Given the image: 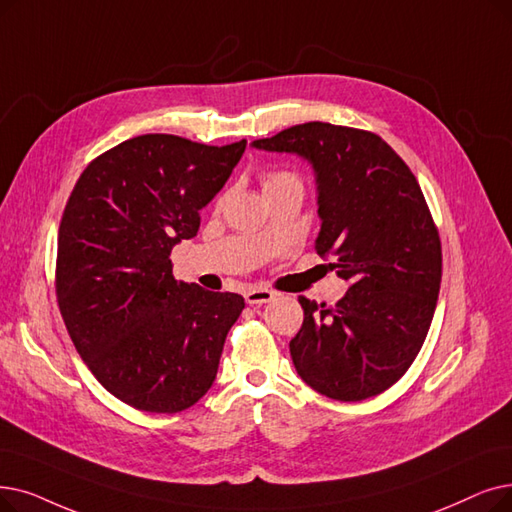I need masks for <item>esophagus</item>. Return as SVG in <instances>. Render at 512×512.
I'll return each mask as SVG.
<instances>
[{"label": "esophagus", "mask_w": 512, "mask_h": 512, "mask_svg": "<svg viewBox=\"0 0 512 512\" xmlns=\"http://www.w3.org/2000/svg\"><path fill=\"white\" fill-rule=\"evenodd\" d=\"M244 299H247L249 305H263L274 301L276 293L268 291V288H249V291L244 293Z\"/></svg>", "instance_id": "1"}]
</instances>
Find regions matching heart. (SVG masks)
Segmentation results:
<instances>
[{
	"mask_svg": "<svg viewBox=\"0 0 512 512\" xmlns=\"http://www.w3.org/2000/svg\"><path fill=\"white\" fill-rule=\"evenodd\" d=\"M261 186H263V192L265 196H270L278 190H284V188H291V186H301V180L299 175L293 173V171H284V169H265L261 171Z\"/></svg>",
	"mask_w": 512,
	"mask_h": 512,
	"instance_id": "obj_1",
	"label": "heart"
}]
</instances>
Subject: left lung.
Segmentation results:
<instances>
[{
	"label": "left lung",
	"mask_w": 512,
	"mask_h": 512,
	"mask_svg": "<svg viewBox=\"0 0 512 512\" xmlns=\"http://www.w3.org/2000/svg\"><path fill=\"white\" fill-rule=\"evenodd\" d=\"M253 148L299 154L318 184L320 257L351 286L337 305L299 297L291 341L301 379L339 402H362L412 366L435 314L441 242L410 167L372 131L311 121Z\"/></svg>",
	"instance_id": "1"
}]
</instances>
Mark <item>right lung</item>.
I'll use <instances>...</instances> for the list:
<instances>
[{"mask_svg": "<svg viewBox=\"0 0 512 512\" xmlns=\"http://www.w3.org/2000/svg\"><path fill=\"white\" fill-rule=\"evenodd\" d=\"M244 148L146 133L87 165L64 207L60 314L87 368L131 408L182 412L215 381L244 299L177 282L169 255L196 236Z\"/></svg>", "mask_w": 512, "mask_h": 512, "instance_id": "add662e5", "label": "right lung"}]
</instances>
